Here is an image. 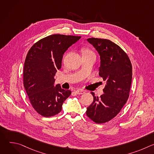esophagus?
<instances>
[{"label":"esophagus","mask_w":154,"mask_h":154,"mask_svg":"<svg viewBox=\"0 0 154 154\" xmlns=\"http://www.w3.org/2000/svg\"><path fill=\"white\" fill-rule=\"evenodd\" d=\"M85 93V91L82 90H78L75 91V93L77 94H84Z\"/></svg>","instance_id":"obj_1"}]
</instances>
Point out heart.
Listing matches in <instances>:
<instances>
[{"label": "heart", "mask_w": 154, "mask_h": 154, "mask_svg": "<svg viewBox=\"0 0 154 154\" xmlns=\"http://www.w3.org/2000/svg\"><path fill=\"white\" fill-rule=\"evenodd\" d=\"M93 54V52H92L91 50H90V49H88L85 48V49H83V54Z\"/></svg>", "instance_id": "obj_1"}]
</instances>
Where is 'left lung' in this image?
I'll use <instances>...</instances> for the list:
<instances>
[{
  "mask_svg": "<svg viewBox=\"0 0 154 154\" xmlns=\"http://www.w3.org/2000/svg\"><path fill=\"white\" fill-rule=\"evenodd\" d=\"M87 41L100 55L99 74L106 85L100 97L91 93L94 100L87 107L86 114L96 123L102 124L115 118L125 104L129 97L132 66L126 53L110 40L92 38Z\"/></svg>",
  "mask_w": 154,
  "mask_h": 154,
  "instance_id": "8db88e82",
  "label": "left lung"
}]
</instances>
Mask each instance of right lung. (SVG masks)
Wrapping results in <instances>:
<instances>
[{"label":"right lung","instance_id":"1","mask_svg":"<svg viewBox=\"0 0 154 154\" xmlns=\"http://www.w3.org/2000/svg\"><path fill=\"white\" fill-rule=\"evenodd\" d=\"M81 36L52 35L36 42L29 50L24 63V86L31 104L45 117L59 113L64 101L71 94L57 84L55 73L61 67L64 52Z\"/></svg>","mask_w":154,"mask_h":154}]
</instances>
